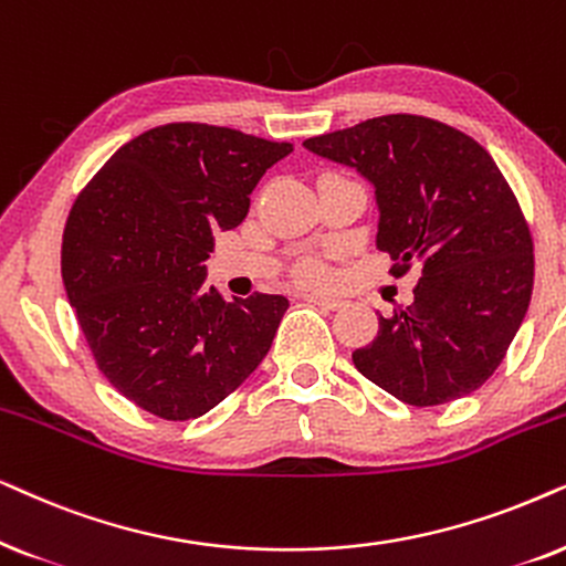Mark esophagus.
<instances>
[{"mask_svg": "<svg viewBox=\"0 0 566 566\" xmlns=\"http://www.w3.org/2000/svg\"><path fill=\"white\" fill-rule=\"evenodd\" d=\"M305 300L307 303H313V305H318V307H323V311H338V307L344 305V300H338V297H323V295H305Z\"/></svg>", "mask_w": 566, "mask_h": 566, "instance_id": "34e87169", "label": "esophagus"}]
</instances>
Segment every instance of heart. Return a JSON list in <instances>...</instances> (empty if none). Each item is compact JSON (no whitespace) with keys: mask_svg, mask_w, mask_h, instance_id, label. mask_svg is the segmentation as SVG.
<instances>
[{"mask_svg":"<svg viewBox=\"0 0 566 566\" xmlns=\"http://www.w3.org/2000/svg\"><path fill=\"white\" fill-rule=\"evenodd\" d=\"M297 276L305 284H326L331 282V269L321 259H305L297 266Z\"/></svg>","mask_w":566,"mask_h":566,"instance_id":"b5f03b06","label":"heart"}]
</instances>
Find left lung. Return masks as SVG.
Instances as JSON below:
<instances>
[{
  "mask_svg": "<svg viewBox=\"0 0 566 566\" xmlns=\"http://www.w3.org/2000/svg\"><path fill=\"white\" fill-rule=\"evenodd\" d=\"M375 186L378 248L390 274L419 266L409 307L380 315L354 367L398 401L442 406L479 390L502 365L533 295V238L517 196L469 134L390 113L305 139Z\"/></svg>",
  "mask_w": 566,
  "mask_h": 566,
  "instance_id": "left-lung-1",
  "label": "left lung"
}]
</instances>
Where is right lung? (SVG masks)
<instances>
[{
  "label": "right lung",
  "mask_w": 566,
  "mask_h": 566,
  "mask_svg": "<svg viewBox=\"0 0 566 566\" xmlns=\"http://www.w3.org/2000/svg\"><path fill=\"white\" fill-rule=\"evenodd\" d=\"M290 153V142L228 126L165 124L126 142L80 191L62 240L66 297L97 370L139 409L201 417L266 357L287 297L228 303L205 261Z\"/></svg>",
  "instance_id": "right-lung-1"
}]
</instances>
